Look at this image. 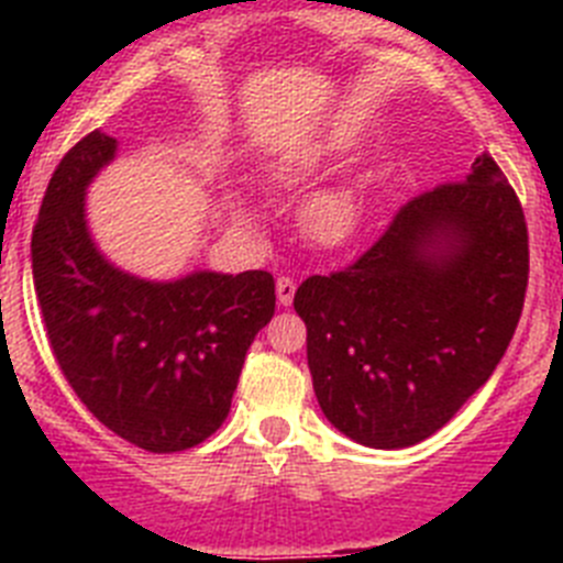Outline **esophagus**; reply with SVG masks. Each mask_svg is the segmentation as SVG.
<instances>
[{
	"label": "esophagus",
	"instance_id": "34e87169",
	"mask_svg": "<svg viewBox=\"0 0 563 563\" xmlns=\"http://www.w3.org/2000/svg\"><path fill=\"white\" fill-rule=\"evenodd\" d=\"M292 296H296V282L287 276H282L276 282V298L282 307H290L292 305Z\"/></svg>",
	"mask_w": 563,
	"mask_h": 563
}]
</instances>
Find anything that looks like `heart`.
<instances>
[{"mask_svg": "<svg viewBox=\"0 0 563 563\" xmlns=\"http://www.w3.org/2000/svg\"><path fill=\"white\" fill-rule=\"evenodd\" d=\"M298 172H282V183H296ZM357 206L352 194L330 191L321 194L307 206L305 231L321 245H341L355 233Z\"/></svg>", "mask_w": 563, "mask_h": 563, "instance_id": "b5f03b06", "label": "heart"}]
</instances>
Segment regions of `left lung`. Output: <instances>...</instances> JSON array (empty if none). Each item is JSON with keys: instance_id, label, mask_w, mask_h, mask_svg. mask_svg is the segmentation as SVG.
<instances>
[{"instance_id": "obj_1", "label": "left lung", "mask_w": 563, "mask_h": 563, "mask_svg": "<svg viewBox=\"0 0 563 563\" xmlns=\"http://www.w3.org/2000/svg\"><path fill=\"white\" fill-rule=\"evenodd\" d=\"M527 276L525 211L482 152L465 180L406 202L350 267L296 290L327 420L369 449H409L440 431L494 375Z\"/></svg>"}]
</instances>
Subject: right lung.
I'll return each mask as SVG.
<instances>
[{"label":"right lung","instance_id":"add662e5","mask_svg":"<svg viewBox=\"0 0 563 563\" xmlns=\"http://www.w3.org/2000/svg\"><path fill=\"white\" fill-rule=\"evenodd\" d=\"M114 157L89 132L56 166L33 225V285L58 369L109 431L152 454L200 445L225 422L253 338L276 310L267 271L143 282L98 253L84 191Z\"/></svg>","mask_w":563,"mask_h":563}]
</instances>
